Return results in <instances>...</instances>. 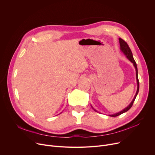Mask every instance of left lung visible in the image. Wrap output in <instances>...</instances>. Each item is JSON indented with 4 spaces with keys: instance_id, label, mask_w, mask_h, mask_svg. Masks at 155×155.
I'll use <instances>...</instances> for the list:
<instances>
[{
    "instance_id": "obj_1",
    "label": "left lung",
    "mask_w": 155,
    "mask_h": 155,
    "mask_svg": "<svg viewBox=\"0 0 155 155\" xmlns=\"http://www.w3.org/2000/svg\"><path fill=\"white\" fill-rule=\"evenodd\" d=\"M119 42H120V49L121 50L123 51V53H124V54L127 56V57L128 58V59L131 61V62L133 64V65L135 66V69H136V77H137V85H138V88H137V93H136V95L135 96V97H134L133 100H132V101L131 102V104L127 107L125 108L124 110L121 111L119 113H115V114H113V115H109L110 117H117L118 115H120L121 114H122V113H125L127 111H128L132 107L133 104V102L135 101V100L138 94V91H139V87H140V85H139V80H138V69H137V64L135 62V60H134L133 58V54H132V52H131V50L130 49V48L129 47L128 44L125 42V41L124 40H123L122 38H119ZM96 111V110H95Z\"/></svg>"
}]
</instances>
